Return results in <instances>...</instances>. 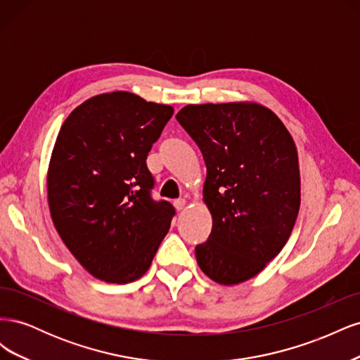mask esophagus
Returning a JSON list of instances; mask_svg holds the SVG:
<instances>
[{
  "label": "esophagus",
  "instance_id": "obj_1",
  "mask_svg": "<svg viewBox=\"0 0 360 360\" xmlns=\"http://www.w3.org/2000/svg\"><path fill=\"white\" fill-rule=\"evenodd\" d=\"M184 205H186V200H184V198H179V200L174 201V207H176L177 210H183Z\"/></svg>",
  "mask_w": 360,
  "mask_h": 360
}]
</instances>
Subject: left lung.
Returning <instances> with one entry per match:
<instances>
[{
  "label": "left lung",
  "instance_id": "1",
  "mask_svg": "<svg viewBox=\"0 0 360 360\" xmlns=\"http://www.w3.org/2000/svg\"><path fill=\"white\" fill-rule=\"evenodd\" d=\"M176 118L207 167L202 200L213 226L195 248L197 263L217 284H240L281 252L296 224V144L279 117L255 102L188 105Z\"/></svg>",
  "mask_w": 360,
  "mask_h": 360
}]
</instances>
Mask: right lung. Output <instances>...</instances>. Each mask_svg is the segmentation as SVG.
I'll use <instances>...</instances> for the list:
<instances>
[{
  "label": "right lung",
  "mask_w": 360,
  "mask_h": 360,
  "mask_svg": "<svg viewBox=\"0 0 360 360\" xmlns=\"http://www.w3.org/2000/svg\"><path fill=\"white\" fill-rule=\"evenodd\" d=\"M172 106L129 91L90 97L63 123L48 176L61 240L97 279L127 284L150 269L176 210L153 201L147 155Z\"/></svg>",
  "instance_id": "1"
}]
</instances>
